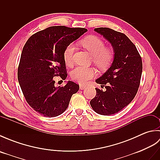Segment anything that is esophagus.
Instances as JSON below:
<instances>
[{"label": "esophagus", "instance_id": "obj_1", "mask_svg": "<svg viewBox=\"0 0 160 160\" xmlns=\"http://www.w3.org/2000/svg\"><path fill=\"white\" fill-rule=\"evenodd\" d=\"M85 88H86V86H85V85H83V84H80V89L81 90L85 89Z\"/></svg>", "mask_w": 160, "mask_h": 160}]
</instances>
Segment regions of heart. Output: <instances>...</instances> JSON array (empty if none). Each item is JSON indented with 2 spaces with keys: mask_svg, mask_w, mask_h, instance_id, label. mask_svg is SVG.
Masks as SVG:
<instances>
[{
  "mask_svg": "<svg viewBox=\"0 0 160 160\" xmlns=\"http://www.w3.org/2000/svg\"><path fill=\"white\" fill-rule=\"evenodd\" d=\"M81 45L93 56V62L100 68L105 69L111 64L114 56V52L111 47H105L102 40L95 36H89L80 41ZM73 43L69 44L63 52V58L67 65L73 62V56L75 51ZM96 75V71L91 67H77L71 71V77L72 80L81 84L88 82Z\"/></svg>",
  "mask_w": 160,
  "mask_h": 160,
  "instance_id": "b5f03b06",
  "label": "heart"
}]
</instances>
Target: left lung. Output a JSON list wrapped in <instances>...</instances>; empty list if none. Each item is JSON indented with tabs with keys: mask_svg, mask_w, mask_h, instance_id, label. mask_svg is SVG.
<instances>
[{
	"mask_svg": "<svg viewBox=\"0 0 160 160\" xmlns=\"http://www.w3.org/2000/svg\"><path fill=\"white\" fill-rule=\"evenodd\" d=\"M94 30L111 44L115 54L109 69L96 80L106 90L96 88V96L90 104L97 113L111 115L123 109L136 95L142 72V58L124 33L107 28Z\"/></svg>",
	"mask_w": 160,
	"mask_h": 160,
	"instance_id": "obj_1",
	"label": "left lung"
}]
</instances>
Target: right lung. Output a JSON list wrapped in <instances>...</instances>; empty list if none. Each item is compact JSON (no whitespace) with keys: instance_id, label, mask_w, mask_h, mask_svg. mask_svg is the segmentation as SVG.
<instances>
[{"instance_id":"obj_1","label":"right lung","mask_w":160,"mask_h":160,"mask_svg":"<svg viewBox=\"0 0 160 160\" xmlns=\"http://www.w3.org/2000/svg\"><path fill=\"white\" fill-rule=\"evenodd\" d=\"M85 28L53 26L32 35L24 46L18 68V80L29 106L45 117L62 114L79 84L68 81L65 86L56 87V76H67L63 52L77 40Z\"/></svg>"}]
</instances>
